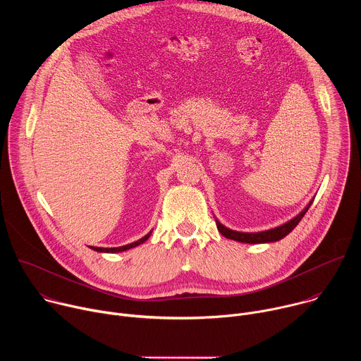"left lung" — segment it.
Segmentation results:
<instances>
[{
  "label": "left lung",
  "instance_id": "1",
  "mask_svg": "<svg viewBox=\"0 0 361 361\" xmlns=\"http://www.w3.org/2000/svg\"><path fill=\"white\" fill-rule=\"evenodd\" d=\"M313 200L308 202L305 205V209L298 213L294 219H291L290 221L279 226V227H274V228H270V230H266V231H259V233H241V231H235V230H231V228H227L226 226H223L220 221H216L217 224V228L219 231L226 237V238H230V240H234V241H238V243H247V244H262V243H274V241H279L281 238H284L287 234H290L295 227L297 224L300 223V220L304 217V214L307 213V210L310 209Z\"/></svg>",
  "mask_w": 361,
  "mask_h": 361
}]
</instances>
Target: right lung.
<instances>
[{"label":"right lung","instance_id":"1","mask_svg":"<svg viewBox=\"0 0 361 361\" xmlns=\"http://www.w3.org/2000/svg\"><path fill=\"white\" fill-rule=\"evenodd\" d=\"M149 234H151V233H148L147 235H144L142 238H140V240H137V241H134V243H131V244L121 245V247H111V248H106V247H91V248H92V250H95V251H98V252H121V251H127V250L134 248V247L140 245L141 243L147 241V240H148V237H149Z\"/></svg>","mask_w":361,"mask_h":361}]
</instances>
